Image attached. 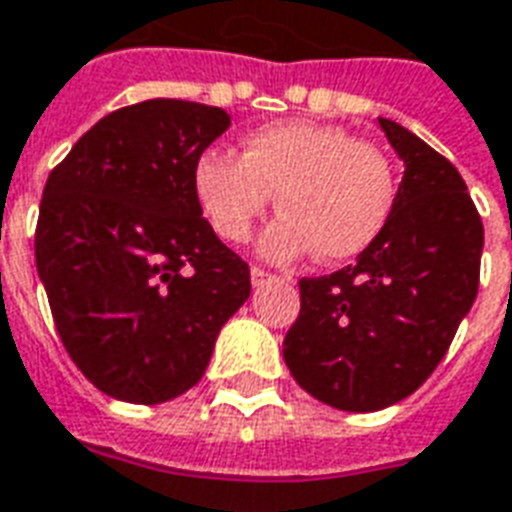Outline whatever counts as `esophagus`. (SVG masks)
Masks as SVG:
<instances>
[{"mask_svg":"<svg viewBox=\"0 0 512 512\" xmlns=\"http://www.w3.org/2000/svg\"><path fill=\"white\" fill-rule=\"evenodd\" d=\"M249 277H252V285H255V288H260V285H266L268 279H274V274H268V271H263V268H252V271H249Z\"/></svg>","mask_w":512,"mask_h":512,"instance_id":"esophagus-1","label":"esophagus"}]
</instances>
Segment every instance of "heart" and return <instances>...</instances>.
Instances as JSON below:
<instances>
[{
    "label": "heart",
    "mask_w": 512,
    "mask_h": 512,
    "mask_svg": "<svg viewBox=\"0 0 512 512\" xmlns=\"http://www.w3.org/2000/svg\"><path fill=\"white\" fill-rule=\"evenodd\" d=\"M191 186L219 238L244 244L277 194L282 216L260 249L274 260L318 252L348 260L365 252L395 205V172L378 147L345 128L285 120L244 136L241 156L205 150Z\"/></svg>",
    "instance_id": "heart-1"
}]
</instances>
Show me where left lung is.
<instances>
[{
    "mask_svg": "<svg viewBox=\"0 0 512 512\" xmlns=\"http://www.w3.org/2000/svg\"><path fill=\"white\" fill-rule=\"evenodd\" d=\"M378 123L406 167L392 213L354 266L301 279L282 343L296 384L340 411H381L417 392L480 285L483 222L461 172L395 120Z\"/></svg>",
    "mask_w": 512,
    "mask_h": 512,
    "instance_id": "1",
    "label": "left lung"
}]
</instances>
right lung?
Masks as SVG:
<instances>
[{"label":"right lung","instance_id":"1","mask_svg":"<svg viewBox=\"0 0 512 512\" xmlns=\"http://www.w3.org/2000/svg\"><path fill=\"white\" fill-rule=\"evenodd\" d=\"M230 128L219 106L153 98L98 120L51 169L35 263L76 367L126 403L197 384L249 299V266L216 238L194 161Z\"/></svg>","mask_w":512,"mask_h":512}]
</instances>
